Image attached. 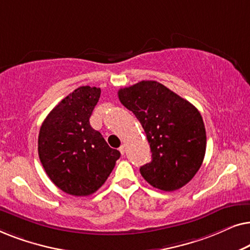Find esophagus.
I'll return each instance as SVG.
<instances>
[{"label": "esophagus", "instance_id": "obj_1", "mask_svg": "<svg viewBox=\"0 0 250 250\" xmlns=\"http://www.w3.org/2000/svg\"><path fill=\"white\" fill-rule=\"evenodd\" d=\"M119 151H121L122 155H124V153H125V146L124 145L119 146Z\"/></svg>", "mask_w": 250, "mask_h": 250}]
</instances>
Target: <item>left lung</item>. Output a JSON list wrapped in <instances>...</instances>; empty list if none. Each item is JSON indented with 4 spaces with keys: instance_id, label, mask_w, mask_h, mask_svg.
<instances>
[{
    "instance_id": "obj_1",
    "label": "left lung",
    "mask_w": 250,
    "mask_h": 250,
    "mask_svg": "<svg viewBox=\"0 0 250 250\" xmlns=\"http://www.w3.org/2000/svg\"><path fill=\"white\" fill-rule=\"evenodd\" d=\"M119 101L141 123L152 152L140 168L146 182L174 191L192 180L206 152V129L198 109L155 81L118 91Z\"/></svg>"
}]
</instances>
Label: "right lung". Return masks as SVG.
Returning a JSON list of instances; mask_svg holds the SVG:
<instances>
[{"instance_id":"right-lung-1","label":"right lung","mask_w":250,"mask_h":250,"mask_svg":"<svg viewBox=\"0 0 250 250\" xmlns=\"http://www.w3.org/2000/svg\"><path fill=\"white\" fill-rule=\"evenodd\" d=\"M100 94L99 87L76 88L51 110L40 129L41 163L50 180L71 196L94 193L121 157L90 125Z\"/></svg>"}]
</instances>
